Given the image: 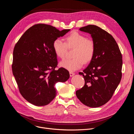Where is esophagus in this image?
<instances>
[{"label": "esophagus", "mask_w": 134, "mask_h": 134, "mask_svg": "<svg viewBox=\"0 0 134 134\" xmlns=\"http://www.w3.org/2000/svg\"><path fill=\"white\" fill-rule=\"evenodd\" d=\"M75 74L74 72H71V71H70V72H69V75H70V77H72V76H73Z\"/></svg>", "instance_id": "34e87169"}]
</instances>
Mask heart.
Instances as JSON below:
<instances>
[{"label":"heart","instance_id":"obj_1","mask_svg":"<svg viewBox=\"0 0 134 134\" xmlns=\"http://www.w3.org/2000/svg\"><path fill=\"white\" fill-rule=\"evenodd\" d=\"M66 42L60 39H56L53 42V49L56 55L60 58H65L67 48H74L71 59H66L59 66L70 71L77 70L84 65L90 62L94 55L95 44L94 41L85 35L75 32L65 38Z\"/></svg>","mask_w":134,"mask_h":134}]
</instances>
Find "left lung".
Segmentation results:
<instances>
[{"label":"left lung","instance_id":"1","mask_svg":"<svg viewBox=\"0 0 134 134\" xmlns=\"http://www.w3.org/2000/svg\"><path fill=\"white\" fill-rule=\"evenodd\" d=\"M80 30L91 34L95 52L88 66L79 72L85 85L76 91V95L84 105L99 107L110 100L120 82L122 55L113 36L101 28L88 25Z\"/></svg>","mask_w":134,"mask_h":134}]
</instances>
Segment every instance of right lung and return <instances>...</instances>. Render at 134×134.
Wrapping results in <instances>:
<instances>
[{"mask_svg": "<svg viewBox=\"0 0 134 134\" xmlns=\"http://www.w3.org/2000/svg\"><path fill=\"white\" fill-rule=\"evenodd\" d=\"M70 30L59 31L50 25L36 24L29 28L16 44L13 74L21 95L31 104H48L57 95L55 83L69 79L67 70L54 69L58 62L53 42Z\"/></svg>", "mask_w": 134, "mask_h": 134, "instance_id": "1", "label": "right lung"}]
</instances>
